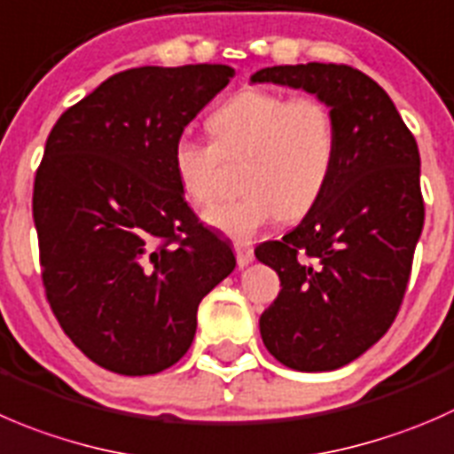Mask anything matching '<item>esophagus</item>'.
I'll use <instances>...</instances> for the list:
<instances>
[{"instance_id": "1", "label": "esophagus", "mask_w": 454, "mask_h": 454, "mask_svg": "<svg viewBox=\"0 0 454 454\" xmlns=\"http://www.w3.org/2000/svg\"><path fill=\"white\" fill-rule=\"evenodd\" d=\"M235 254H237V263H239V268L248 266V263H253L254 259V253L250 246H244V244H235Z\"/></svg>"}]
</instances>
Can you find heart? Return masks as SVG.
<instances>
[{
    "label": "heart",
    "mask_w": 454,
    "mask_h": 454,
    "mask_svg": "<svg viewBox=\"0 0 454 454\" xmlns=\"http://www.w3.org/2000/svg\"><path fill=\"white\" fill-rule=\"evenodd\" d=\"M213 144L188 135L170 153L175 182L197 208L217 197L223 161H246L244 195L206 213V223L248 241L268 223L299 219L319 204L337 161V130L328 106L312 97L248 88L223 101L208 121Z\"/></svg>",
    "instance_id": "1"
}]
</instances>
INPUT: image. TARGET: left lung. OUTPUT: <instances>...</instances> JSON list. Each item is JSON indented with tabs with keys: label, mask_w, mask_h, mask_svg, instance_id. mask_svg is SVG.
Listing matches in <instances>:
<instances>
[{
	"label": "left lung",
	"mask_w": 454,
	"mask_h": 454,
	"mask_svg": "<svg viewBox=\"0 0 454 454\" xmlns=\"http://www.w3.org/2000/svg\"><path fill=\"white\" fill-rule=\"evenodd\" d=\"M250 82L301 88L334 120L337 161L319 204L254 257L281 279L259 317L268 353L293 371H337L377 344L402 306L424 228L419 148L388 92L357 68L270 66Z\"/></svg>",
	"instance_id": "obj_1"
}]
</instances>
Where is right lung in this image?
<instances>
[{
    "mask_svg": "<svg viewBox=\"0 0 454 454\" xmlns=\"http://www.w3.org/2000/svg\"><path fill=\"white\" fill-rule=\"evenodd\" d=\"M232 74L223 64L124 70L48 135L33 191L43 288L70 341L106 371L177 364L200 301L235 270L170 166L173 144Z\"/></svg>",
    "mask_w": 454,
    "mask_h": 454,
    "instance_id": "add662e5",
    "label": "right lung"
}]
</instances>
